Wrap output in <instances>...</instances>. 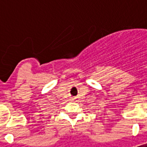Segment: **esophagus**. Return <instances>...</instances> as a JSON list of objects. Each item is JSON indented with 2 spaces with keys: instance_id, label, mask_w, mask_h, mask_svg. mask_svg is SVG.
Segmentation results:
<instances>
[{
  "instance_id": "1",
  "label": "esophagus",
  "mask_w": 147,
  "mask_h": 147,
  "mask_svg": "<svg viewBox=\"0 0 147 147\" xmlns=\"http://www.w3.org/2000/svg\"><path fill=\"white\" fill-rule=\"evenodd\" d=\"M75 100V98H71V100Z\"/></svg>"
}]
</instances>
